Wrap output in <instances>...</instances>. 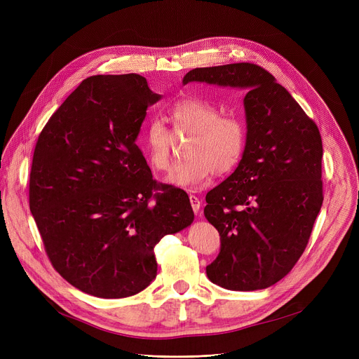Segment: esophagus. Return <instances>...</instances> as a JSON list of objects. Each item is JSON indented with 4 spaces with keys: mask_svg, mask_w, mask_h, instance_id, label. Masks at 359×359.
<instances>
[{
    "mask_svg": "<svg viewBox=\"0 0 359 359\" xmlns=\"http://www.w3.org/2000/svg\"><path fill=\"white\" fill-rule=\"evenodd\" d=\"M190 198V204H191V209H193V212L197 215L198 213V210H200V200H198V197H196V196H190L189 197Z\"/></svg>",
    "mask_w": 359,
    "mask_h": 359,
    "instance_id": "obj_1",
    "label": "esophagus"
}]
</instances>
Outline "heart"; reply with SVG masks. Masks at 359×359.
I'll list each match as a JSON object with an SVG mask.
<instances>
[{
	"label": "heart",
	"mask_w": 359,
	"mask_h": 359,
	"mask_svg": "<svg viewBox=\"0 0 359 359\" xmlns=\"http://www.w3.org/2000/svg\"><path fill=\"white\" fill-rule=\"evenodd\" d=\"M220 111L200 99H183L170 108L169 116L175 136H190L184 147V161L169 172L166 182L182 189H196L212 172H230L240 161L245 146V129L240 119L220 116ZM173 135L166 125L153 119L146 126L142 149L156 170L170 165Z\"/></svg>",
	"instance_id": "obj_1"
}]
</instances>
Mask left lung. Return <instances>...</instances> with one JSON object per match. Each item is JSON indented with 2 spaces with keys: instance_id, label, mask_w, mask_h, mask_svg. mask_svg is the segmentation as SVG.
<instances>
[{
  "instance_id": "1",
  "label": "left lung",
  "mask_w": 359,
  "mask_h": 359,
  "mask_svg": "<svg viewBox=\"0 0 359 359\" xmlns=\"http://www.w3.org/2000/svg\"><path fill=\"white\" fill-rule=\"evenodd\" d=\"M245 92V146L236 170L206 196L204 216L220 234L206 267L233 291L267 288L301 257L323 206V142L276 78L254 64L196 68L183 78Z\"/></svg>"
}]
</instances>
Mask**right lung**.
<instances>
[{"label":"right lung","mask_w":359,"mask_h":359,"mask_svg":"<svg viewBox=\"0 0 359 359\" xmlns=\"http://www.w3.org/2000/svg\"><path fill=\"white\" fill-rule=\"evenodd\" d=\"M161 99L137 74L89 76L38 137L29 209L54 269L89 295L144 290L158 274L156 244L194 219L187 193L156 184L136 144Z\"/></svg>","instance_id":"right-lung-1"}]
</instances>
